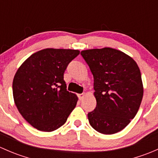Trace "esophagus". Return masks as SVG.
<instances>
[{"mask_svg":"<svg viewBox=\"0 0 158 158\" xmlns=\"http://www.w3.org/2000/svg\"><path fill=\"white\" fill-rule=\"evenodd\" d=\"M85 96V93H81L78 94V97H79V100H82L84 98V97Z\"/></svg>","mask_w":158,"mask_h":158,"instance_id":"1","label":"esophagus"}]
</instances>
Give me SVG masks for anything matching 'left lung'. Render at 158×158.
<instances>
[{
    "mask_svg": "<svg viewBox=\"0 0 158 158\" xmlns=\"http://www.w3.org/2000/svg\"><path fill=\"white\" fill-rule=\"evenodd\" d=\"M94 78L96 107L88 114L91 126L104 135L124 129L135 118L144 93L141 71L131 56L105 47L82 50Z\"/></svg>",
    "mask_w": 158,
    "mask_h": 158,
    "instance_id": "left-lung-1",
    "label": "left lung"
}]
</instances>
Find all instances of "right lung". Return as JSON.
I'll use <instances>...</instances> for the list:
<instances>
[{
    "label": "right lung",
    "mask_w": 158,
    "mask_h": 158,
    "mask_svg": "<svg viewBox=\"0 0 158 158\" xmlns=\"http://www.w3.org/2000/svg\"><path fill=\"white\" fill-rule=\"evenodd\" d=\"M78 49L47 48L32 54L19 67L13 80L14 103L33 128L50 132L64 125L78 97L66 90L63 79Z\"/></svg>",
    "instance_id": "add662e5"
}]
</instances>
